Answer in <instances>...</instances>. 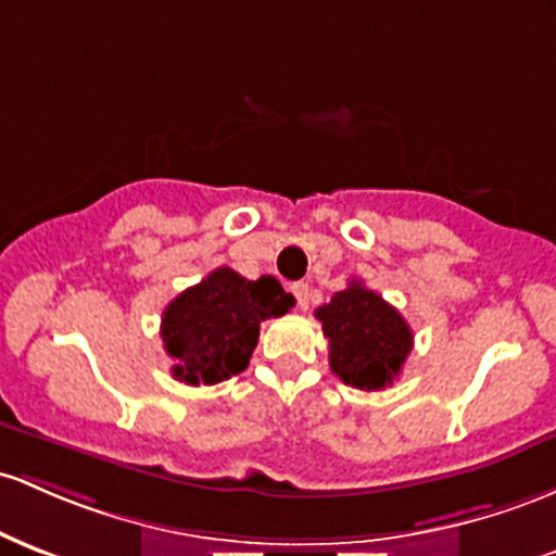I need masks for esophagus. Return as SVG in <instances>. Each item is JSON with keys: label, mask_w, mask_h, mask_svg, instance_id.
Here are the masks:
<instances>
[{"label": "esophagus", "mask_w": 556, "mask_h": 556, "mask_svg": "<svg viewBox=\"0 0 556 556\" xmlns=\"http://www.w3.org/2000/svg\"><path fill=\"white\" fill-rule=\"evenodd\" d=\"M290 290H292V295H295L298 308L306 311V308H308V295H311V292H308V285H306V282H295V285H292Z\"/></svg>", "instance_id": "34e87169"}]
</instances>
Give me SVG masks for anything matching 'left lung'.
<instances>
[{
	"mask_svg": "<svg viewBox=\"0 0 556 556\" xmlns=\"http://www.w3.org/2000/svg\"><path fill=\"white\" fill-rule=\"evenodd\" d=\"M316 319L329 340V369L351 388H388L412 353L414 334L404 316L358 279L316 308Z\"/></svg>",
	"mask_w": 556,
	"mask_h": 556,
	"instance_id": "1",
	"label": "left lung"
}]
</instances>
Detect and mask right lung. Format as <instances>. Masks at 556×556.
I'll return each mask as SVG.
<instances>
[{"instance_id": "add662e5", "label": "right lung", "mask_w": 556, "mask_h": 556, "mask_svg": "<svg viewBox=\"0 0 556 556\" xmlns=\"http://www.w3.org/2000/svg\"><path fill=\"white\" fill-rule=\"evenodd\" d=\"M295 298L274 277L245 279L222 266L163 311L161 338L174 358V377L187 386H213L248 369L261 321L277 319Z\"/></svg>"}]
</instances>
